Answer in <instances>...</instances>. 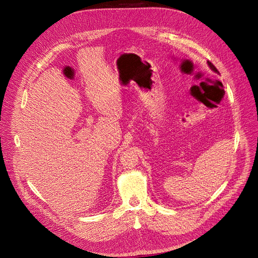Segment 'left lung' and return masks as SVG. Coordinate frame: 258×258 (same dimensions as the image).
Wrapping results in <instances>:
<instances>
[{
  "mask_svg": "<svg viewBox=\"0 0 258 258\" xmlns=\"http://www.w3.org/2000/svg\"><path fill=\"white\" fill-rule=\"evenodd\" d=\"M207 63H208V66L210 67V69H211L212 71H214L215 73H218V74H219V71H218V69H216V68H215V67H214V66H213V64H212L210 61H207Z\"/></svg>",
  "mask_w": 258,
  "mask_h": 258,
  "instance_id": "left-lung-1",
  "label": "left lung"
}]
</instances>
